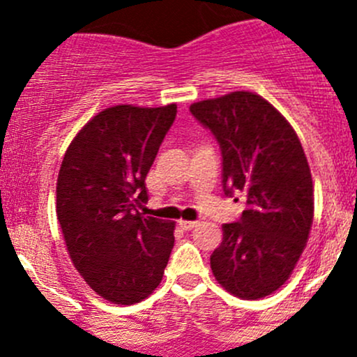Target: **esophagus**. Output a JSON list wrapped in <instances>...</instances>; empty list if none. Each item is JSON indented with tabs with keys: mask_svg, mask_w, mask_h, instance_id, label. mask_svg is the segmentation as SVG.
I'll use <instances>...</instances> for the list:
<instances>
[{
	"mask_svg": "<svg viewBox=\"0 0 357 357\" xmlns=\"http://www.w3.org/2000/svg\"><path fill=\"white\" fill-rule=\"evenodd\" d=\"M179 226H181L185 231H190V229L197 228V226H199V222L197 221H179Z\"/></svg>",
	"mask_w": 357,
	"mask_h": 357,
	"instance_id": "obj_1",
	"label": "esophagus"
}]
</instances>
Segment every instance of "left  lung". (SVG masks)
<instances>
[{"instance_id": "1", "label": "left lung", "mask_w": 357, "mask_h": 357, "mask_svg": "<svg viewBox=\"0 0 357 357\" xmlns=\"http://www.w3.org/2000/svg\"><path fill=\"white\" fill-rule=\"evenodd\" d=\"M218 139L222 188L245 195V211L222 226L211 255L215 280L240 298H262L294 271L314 215L312 178L294 128L262 96L233 91L190 107Z\"/></svg>"}]
</instances>
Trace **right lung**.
I'll return each mask as SVG.
<instances>
[{
	"label": "right lung",
	"instance_id": "1",
	"mask_svg": "<svg viewBox=\"0 0 357 357\" xmlns=\"http://www.w3.org/2000/svg\"><path fill=\"white\" fill-rule=\"evenodd\" d=\"M157 109L115 105L77 132L56 181V218L89 287L114 304H136L160 283L174 247V222L143 215L145 178L176 119Z\"/></svg>",
	"mask_w": 357,
	"mask_h": 357
}]
</instances>
